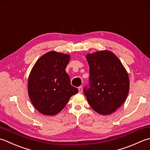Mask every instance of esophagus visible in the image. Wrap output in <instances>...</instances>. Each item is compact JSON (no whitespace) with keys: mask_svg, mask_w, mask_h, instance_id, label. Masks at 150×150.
I'll list each match as a JSON object with an SVG mask.
<instances>
[{"mask_svg":"<svg viewBox=\"0 0 150 150\" xmlns=\"http://www.w3.org/2000/svg\"><path fill=\"white\" fill-rule=\"evenodd\" d=\"M78 90H79V93H82V91H83V88H82V86H79L78 87Z\"/></svg>","mask_w":150,"mask_h":150,"instance_id":"esophagus-1","label":"esophagus"}]
</instances>
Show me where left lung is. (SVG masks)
I'll use <instances>...</instances> for the list:
<instances>
[{
  "instance_id": "obj_1",
  "label": "left lung",
  "mask_w": 150,
  "mask_h": 150,
  "mask_svg": "<svg viewBox=\"0 0 150 150\" xmlns=\"http://www.w3.org/2000/svg\"><path fill=\"white\" fill-rule=\"evenodd\" d=\"M86 58L89 65V87H84V94L94 111L103 115L111 114L122 105L129 93L126 70L111 51L88 54Z\"/></svg>"
}]
</instances>
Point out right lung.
Returning a JSON list of instances; mask_svg holds the SVG:
<instances>
[{
    "mask_svg": "<svg viewBox=\"0 0 150 150\" xmlns=\"http://www.w3.org/2000/svg\"><path fill=\"white\" fill-rule=\"evenodd\" d=\"M71 57L55 51L46 53L37 61L28 78L29 98L35 109L45 115H55L65 108L78 92L71 84L65 71Z\"/></svg>",
    "mask_w": 150,
    "mask_h": 150,
    "instance_id": "right-lung-1",
    "label": "right lung"
}]
</instances>
